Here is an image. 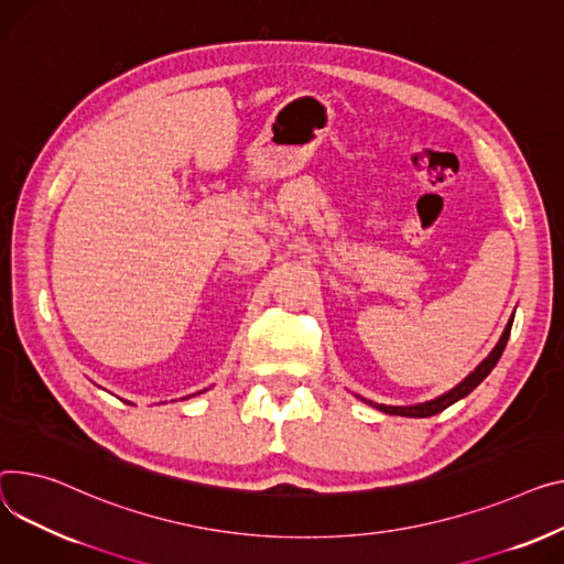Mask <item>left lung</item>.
<instances>
[{
	"label": "left lung",
	"mask_w": 564,
	"mask_h": 564,
	"mask_svg": "<svg viewBox=\"0 0 564 564\" xmlns=\"http://www.w3.org/2000/svg\"><path fill=\"white\" fill-rule=\"evenodd\" d=\"M512 319H514V315L508 319V324H506V328H503V335L499 337V343H497V347L490 351V356H487L474 371H469L467 377L456 386V388H452L448 392H444V394H440V397H435V399H431V401H424V403H415V405H386V403H373V401H369V399H365V397H358L360 401H365V403H369L371 408H377V410H381V412H388V415H399V417H431V415H437V412H442L444 408H448V405H454L456 401H460V399H465L471 390H476L482 381H485V377L487 373H490L495 367H497V362H499V358H501V354H503V349H506V345H508V337H510V328H512Z\"/></svg>",
	"instance_id": "8db88e82"
}]
</instances>
